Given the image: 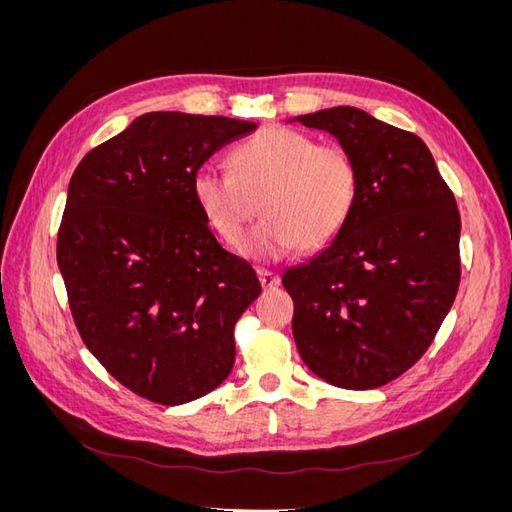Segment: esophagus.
Instances as JSON below:
<instances>
[{"mask_svg": "<svg viewBox=\"0 0 512 512\" xmlns=\"http://www.w3.org/2000/svg\"><path fill=\"white\" fill-rule=\"evenodd\" d=\"M258 280H260L262 288L271 290V288H275L277 284H280V275L273 273V271H267V269H258Z\"/></svg>", "mask_w": 512, "mask_h": 512, "instance_id": "34e87169", "label": "esophagus"}]
</instances>
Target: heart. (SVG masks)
Returning a JSON list of instances; mask_svg holds the SVG:
<instances>
[{
	"label": "heart",
	"instance_id": "obj_1",
	"mask_svg": "<svg viewBox=\"0 0 512 512\" xmlns=\"http://www.w3.org/2000/svg\"><path fill=\"white\" fill-rule=\"evenodd\" d=\"M232 173L200 168L192 194L224 243H237L261 200L266 215L239 242L254 260H280L301 245L320 250L339 237L359 200V168L339 145L290 128H267L230 153Z\"/></svg>",
	"mask_w": 512,
	"mask_h": 512
}]
</instances>
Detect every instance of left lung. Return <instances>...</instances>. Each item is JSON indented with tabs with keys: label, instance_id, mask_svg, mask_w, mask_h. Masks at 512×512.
Here are the masks:
<instances>
[{
	"label": "left lung",
	"instance_id": "8db88e82",
	"mask_svg": "<svg viewBox=\"0 0 512 512\" xmlns=\"http://www.w3.org/2000/svg\"><path fill=\"white\" fill-rule=\"evenodd\" d=\"M359 168L350 222L282 284L303 363L339 389L395 380L433 342L459 288L461 218L429 147L354 106L299 115Z\"/></svg>",
	"mask_w": 512,
	"mask_h": 512
}]
</instances>
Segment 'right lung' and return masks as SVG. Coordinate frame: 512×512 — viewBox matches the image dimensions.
<instances>
[{
  "instance_id": "obj_1",
  "label": "right lung",
  "mask_w": 512,
  "mask_h": 512,
  "mask_svg": "<svg viewBox=\"0 0 512 512\" xmlns=\"http://www.w3.org/2000/svg\"><path fill=\"white\" fill-rule=\"evenodd\" d=\"M252 130L220 115L145 113L70 179L57 265L76 329L108 374L156 404H188L226 380L232 329L262 290L192 194L211 153Z\"/></svg>"
}]
</instances>
